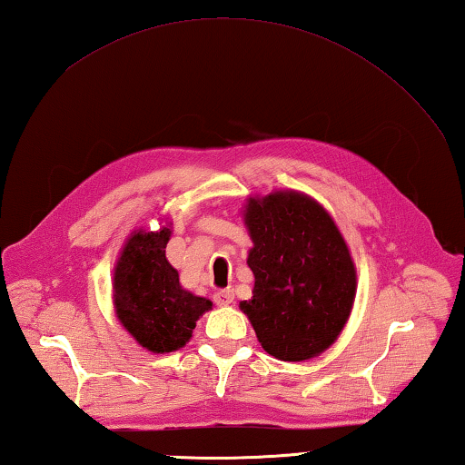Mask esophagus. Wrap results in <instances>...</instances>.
I'll return each mask as SVG.
<instances>
[{
    "label": "esophagus",
    "mask_w": 465,
    "mask_h": 465,
    "mask_svg": "<svg viewBox=\"0 0 465 465\" xmlns=\"http://www.w3.org/2000/svg\"><path fill=\"white\" fill-rule=\"evenodd\" d=\"M213 302L217 303V305H230L232 302H233V290H217L215 293H213Z\"/></svg>",
    "instance_id": "34e87169"
}]
</instances>
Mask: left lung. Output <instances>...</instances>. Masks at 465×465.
I'll list each match as a JSON object with an SVG mask.
<instances>
[{"label":"left lung","mask_w":465,"mask_h":465,"mask_svg":"<svg viewBox=\"0 0 465 465\" xmlns=\"http://www.w3.org/2000/svg\"><path fill=\"white\" fill-rule=\"evenodd\" d=\"M255 275L248 315L262 348L283 361L328 350L350 318L355 268L330 213L298 192H275L245 207Z\"/></svg>","instance_id":"obj_1"}]
</instances>
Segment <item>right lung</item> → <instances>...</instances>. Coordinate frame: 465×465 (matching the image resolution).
Returning a JSON list of instances; mask_svg holds the SVG:
<instances>
[{
	"mask_svg": "<svg viewBox=\"0 0 465 465\" xmlns=\"http://www.w3.org/2000/svg\"><path fill=\"white\" fill-rule=\"evenodd\" d=\"M170 233V227L135 232L114 273L117 320L137 343L153 353L183 348L200 315L212 310L210 300L180 285V275L165 258Z\"/></svg>",
	"mask_w": 465,
	"mask_h": 465,
	"instance_id": "1",
	"label": "right lung"
}]
</instances>
